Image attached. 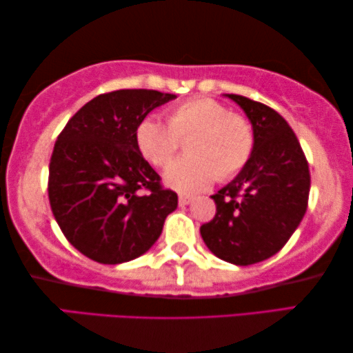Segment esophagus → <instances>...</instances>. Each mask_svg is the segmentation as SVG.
<instances>
[{"label":"esophagus","mask_w":353,"mask_h":353,"mask_svg":"<svg viewBox=\"0 0 353 353\" xmlns=\"http://www.w3.org/2000/svg\"><path fill=\"white\" fill-rule=\"evenodd\" d=\"M191 197H189V195H186V194H180V197H178V203L181 205V207H184V205H189L191 203Z\"/></svg>","instance_id":"1"}]
</instances>
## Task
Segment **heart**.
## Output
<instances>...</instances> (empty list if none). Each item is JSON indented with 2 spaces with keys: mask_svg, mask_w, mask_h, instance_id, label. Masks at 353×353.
Listing matches in <instances>:
<instances>
[{
  "mask_svg": "<svg viewBox=\"0 0 353 353\" xmlns=\"http://www.w3.org/2000/svg\"><path fill=\"white\" fill-rule=\"evenodd\" d=\"M188 140V156L173 161L164 173L165 183L181 192L207 189L214 178L232 180L251 159L256 135L245 117L232 113L210 97H195L172 108L167 124L145 117L135 128L140 154L156 167H164Z\"/></svg>",
  "mask_w": 353,
  "mask_h": 353,
  "instance_id": "heart-1",
  "label": "heart"
}]
</instances>
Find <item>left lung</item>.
Instances as JSON below:
<instances>
[{
	"label": "left lung",
	"mask_w": 353,
	"mask_h": 353,
	"mask_svg": "<svg viewBox=\"0 0 353 353\" xmlns=\"http://www.w3.org/2000/svg\"><path fill=\"white\" fill-rule=\"evenodd\" d=\"M227 96L245 110L256 145L235 180L211 195L216 214L200 233L216 257L252 265L279 252L300 225L311 175L295 132L278 112L245 96Z\"/></svg>",
	"instance_id": "obj_1"
}]
</instances>
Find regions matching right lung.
Wrapping results in <instances>:
<instances>
[{
    "instance_id": "1",
    "label": "right lung",
    "mask_w": 353,
    "mask_h": 353,
    "mask_svg": "<svg viewBox=\"0 0 353 353\" xmlns=\"http://www.w3.org/2000/svg\"><path fill=\"white\" fill-rule=\"evenodd\" d=\"M154 90L96 96L59 132L48 165V200L68 241L105 265L142 256L158 240L178 195L135 145L139 121L175 99Z\"/></svg>"
}]
</instances>
